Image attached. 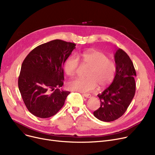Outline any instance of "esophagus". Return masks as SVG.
I'll use <instances>...</instances> for the list:
<instances>
[{
  "mask_svg": "<svg viewBox=\"0 0 155 155\" xmlns=\"http://www.w3.org/2000/svg\"><path fill=\"white\" fill-rule=\"evenodd\" d=\"M82 95L85 97H86V98H91V95L89 94H82Z\"/></svg>",
  "mask_w": 155,
  "mask_h": 155,
  "instance_id": "1",
  "label": "esophagus"
}]
</instances>
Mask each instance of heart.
I'll list each match as a JSON object with an SVG mask.
<instances>
[{"mask_svg":"<svg viewBox=\"0 0 155 155\" xmlns=\"http://www.w3.org/2000/svg\"><path fill=\"white\" fill-rule=\"evenodd\" d=\"M82 64L89 67L85 79L74 78L68 81L67 86L69 90L79 92L93 91L99 85L100 87L109 85L114 78L116 66L109 60L108 56L99 51H90L80 55ZM79 67L77 57L71 56L65 61L64 70L68 76H73Z\"/></svg>","mask_w":155,"mask_h":155,"instance_id":"obj_1","label":"heart"}]
</instances>
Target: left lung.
I'll list each match as a JSON object with an SVG mask.
<instances>
[{"label": "left lung", "mask_w": 155, "mask_h": 155, "mask_svg": "<svg viewBox=\"0 0 155 155\" xmlns=\"http://www.w3.org/2000/svg\"><path fill=\"white\" fill-rule=\"evenodd\" d=\"M116 75L110 85L97 95L101 107L94 116L104 122L115 120L123 116L131 104L136 91V77L133 63L127 54L119 48L114 54Z\"/></svg>", "instance_id": "obj_1"}]
</instances>
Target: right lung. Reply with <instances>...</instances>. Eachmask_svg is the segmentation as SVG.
Wrapping results in <instances>:
<instances>
[{
	"label": "right lung",
	"instance_id": "right-lung-1",
	"mask_svg": "<svg viewBox=\"0 0 155 155\" xmlns=\"http://www.w3.org/2000/svg\"><path fill=\"white\" fill-rule=\"evenodd\" d=\"M75 46L54 39L36 47L23 61L18 87L27 109L34 116L50 117L63 106L70 92L61 88L63 66Z\"/></svg>",
	"mask_w": 155,
	"mask_h": 155
}]
</instances>
